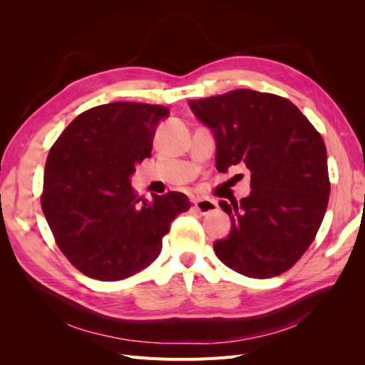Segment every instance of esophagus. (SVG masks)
<instances>
[{
    "label": "esophagus",
    "instance_id": "1",
    "mask_svg": "<svg viewBox=\"0 0 365 365\" xmlns=\"http://www.w3.org/2000/svg\"><path fill=\"white\" fill-rule=\"evenodd\" d=\"M193 205L201 215H208L212 212H216V210L219 208V205L215 200H205V197H204V200H196V197H195Z\"/></svg>",
    "mask_w": 365,
    "mask_h": 365
}]
</instances>
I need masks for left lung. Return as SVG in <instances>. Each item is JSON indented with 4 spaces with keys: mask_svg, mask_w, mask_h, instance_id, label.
I'll return each instance as SVG.
<instances>
[{
    "mask_svg": "<svg viewBox=\"0 0 365 365\" xmlns=\"http://www.w3.org/2000/svg\"><path fill=\"white\" fill-rule=\"evenodd\" d=\"M189 106L213 132L216 169L245 164L251 172L250 196L219 202L231 231L213 244L217 259L252 279L288 271L314 242L329 202L319 132L288 98L269 93L235 90Z\"/></svg>",
    "mask_w": 365,
    "mask_h": 365,
    "instance_id": "obj_1",
    "label": "left lung"
}]
</instances>
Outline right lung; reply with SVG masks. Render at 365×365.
<instances>
[{
    "instance_id": "1",
    "label": "right lung",
    "mask_w": 365,
    "mask_h": 365,
    "mask_svg": "<svg viewBox=\"0 0 365 365\" xmlns=\"http://www.w3.org/2000/svg\"><path fill=\"white\" fill-rule=\"evenodd\" d=\"M169 109L114 102L77 115L51 146L41 196L54 240L82 274L102 282L130 277L158 257L172 220L190 208L180 192L152 200L130 185L150 157Z\"/></svg>"
}]
</instances>
